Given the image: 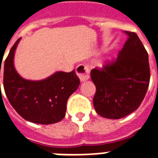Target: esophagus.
I'll return each instance as SVG.
<instances>
[{"label": "esophagus", "mask_w": 158, "mask_h": 158, "mask_svg": "<svg viewBox=\"0 0 158 158\" xmlns=\"http://www.w3.org/2000/svg\"><path fill=\"white\" fill-rule=\"evenodd\" d=\"M76 74L81 81H85L89 79V69L85 64H79L75 69Z\"/></svg>", "instance_id": "obj_1"}]
</instances>
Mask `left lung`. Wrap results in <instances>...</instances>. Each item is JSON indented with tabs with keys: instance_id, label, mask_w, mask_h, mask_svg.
<instances>
[{
	"instance_id": "8db88e82",
	"label": "left lung",
	"mask_w": 158,
	"mask_h": 158,
	"mask_svg": "<svg viewBox=\"0 0 158 158\" xmlns=\"http://www.w3.org/2000/svg\"><path fill=\"white\" fill-rule=\"evenodd\" d=\"M129 38L118 57L91 70L96 87L94 109L103 117L121 119L138 108L150 82L148 53L134 31H126Z\"/></svg>"
}]
</instances>
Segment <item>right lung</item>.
<instances>
[{
  "label": "right lung",
  "instance_id": "add662e5",
  "mask_svg": "<svg viewBox=\"0 0 158 158\" xmlns=\"http://www.w3.org/2000/svg\"><path fill=\"white\" fill-rule=\"evenodd\" d=\"M19 41L20 38L5 60L6 95L15 110L27 121L43 125L57 123L65 116L67 100L79 87V79L74 70L70 73L58 72L41 81L23 79L13 65L14 52Z\"/></svg>",
  "mask_w": 158,
  "mask_h": 158
}]
</instances>
